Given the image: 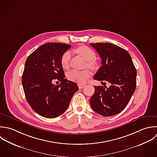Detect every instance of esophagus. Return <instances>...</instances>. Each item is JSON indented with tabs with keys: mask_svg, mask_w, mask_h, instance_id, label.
Instances as JSON below:
<instances>
[{
	"mask_svg": "<svg viewBox=\"0 0 157 157\" xmlns=\"http://www.w3.org/2000/svg\"><path fill=\"white\" fill-rule=\"evenodd\" d=\"M85 86H86L85 84H78V87H79V88L80 89L84 88Z\"/></svg>",
	"mask_w": 157,
	"mask_h": 157,
	"instance_id": "1",
	"label": "esophagus"
}]
</instances>
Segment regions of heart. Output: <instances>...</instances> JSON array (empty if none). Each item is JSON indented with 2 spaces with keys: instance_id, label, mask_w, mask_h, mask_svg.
I'll list each match as a JSON object with an SVG mask.
<instances>
[{
  "instance_id": "b5f03b06",
  "label": "heart",
  "mask_w": 157,
  "mask_h": 157,
  "mask_svg": "<svg viewBox=\"0 0 157 157\" xmlns=\"http://www.w3.org/2000/svg\"><path fill=\"white\" fill-rule=\"evenodd\" d=\"M76 51L87 61V67L91 69H95L97 67V63L94 60L96 57V54L92 48L83 45L77 48ZM70 56L71 54L70 51L65 52L62 56L60 64L62 67L65 70L68 69L69 67ZM90 76V73L87 70L83 71H77L74 70L69 71L67 74V78L70 81L79 84L85 83Z\"/></svg>"
}]
</instances>
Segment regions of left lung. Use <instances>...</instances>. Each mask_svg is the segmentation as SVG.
<instances>
[{
    "label": "left lung",
    "mask_w": 157,
    "mask_h": 157,
    "mask_svg": "<svg viewBox=\"0 0 157 157\" xmlns=\"http://www.w3.org/2000/svg\"><path fill=\"white\" fill-rule=\"evenodd\" d=\"M90 44L99 54L102 63L94 79L111 84L108 88L105 86H94L95 92L90 100V106L101 116L116 115L125 108L135 92L136 69L125 49L108 43Z\"/></svg>",
    "instance_id": "8db88e82"
}]
</instances>
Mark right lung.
Listing matches in <instances>:
<instances>
[{
  "instance_id": "add662e5",
  "label": "right lung",
  "mask_w": 157,
  "mask_h": 157,
  "mask_svg": "<svg viewBox=\"0 0 157 157\" xmlns=\"http://www.w3.org/2000/svg\"><path fill=\"white\" fill-rule=\"evenodd\" d=\"M71 46L65 43H45L27 57L22 76L26 100L38 114L56 118L67 109L78 85L66 79L60 64L63 54ZM54 79L61 82L54 85Z\"/></svg>"
}]
</instances>
